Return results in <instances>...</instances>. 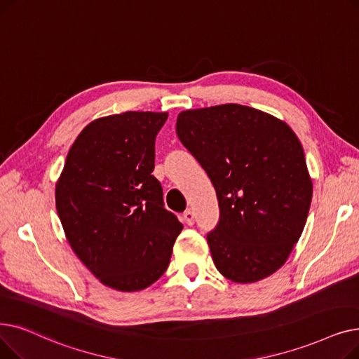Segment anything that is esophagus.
<instances>
[{
  "mask_svg": "<svg viewBox=\"0 0 359 359\" xmlns=\"http://www.w3.org/2000/svg\"><path fill=\"white\" fill-rule=\"evenodd\" d=\"M182 217H184V222L187 225H194V222H196V216H194V212L193 210H185L184 212V215H182Z\"/></svg>",
  "mask_w": 359,
  "mask_h": 359,
  "instance_id": "34e87169",
  "label": "esophagus"
}]
</instances>
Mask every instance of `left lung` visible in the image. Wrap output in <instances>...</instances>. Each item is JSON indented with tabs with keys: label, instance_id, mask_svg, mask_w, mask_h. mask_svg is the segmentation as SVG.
Listing matches in <instances>:
<instances>
[{
	"label": "left lung",
	"instance_id": "left-lung-1",
	"mask_svg": "<svg viewBox=\"0 0 359 359\" xmlns=\"http://www.w3.org/2000/svg\"><path fill=\"white\" fill-rule=\"evenodd\" d=\"M177 134L216 190L219 220L208 233L216 269L236 283L270 276L298 243L311 206L295 133L259 109L226 104L181 112Z\"/></svg>",
	"mask_w": 359,
	"mask_h": 359
}]
</instances>
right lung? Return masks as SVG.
I'll return each instance as SVG.
<instances>
[{
	"mask_svg": "<svg viewBox=\"0 0 359 359\" xmlns=\"http://www.w3.org/2000/svg\"><path fill=\"white\" fill-rule=\"evenodd\" d=\"M166 112H124L84 128L57 184V212L77 257L118 291H140L169 266L182 231L165 209L155 168Z\"/></svg>",
	"mask_w": 359,
	"mask_h": 359,
	"instance_id": "obj_1",
	"label": "right lung"
}]
</instances>
